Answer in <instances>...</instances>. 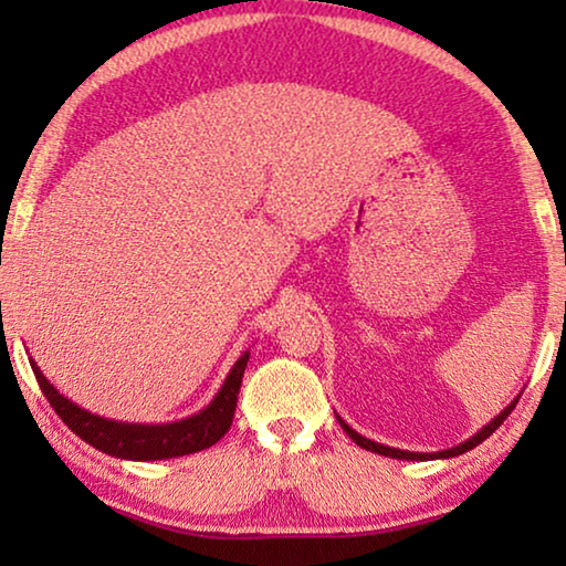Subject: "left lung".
Masks as SVG:
<instances>
[{
	"label": "left lung",
	"mask_w": 566,
	"mask_h": 566,
	"mask_svg": "<svg viewBox=\"0 0 566 566\" xmlns=\"http://www.w3.org/2000/svg\"><path fill=\"white\" fill-rule=\"evenodd\" d=\"M516 401H520V397H514V401H510V405H506V407L500 411V415H496V417L490 421V424H484L474 437H469L467 442L457 444V447H452V449H442V452H407V449H397V447H387V444L371 442V439L361 437L359 432H354V429H352V427L347 424V421H344L339 415H337V421L342 424L344 432H347V434L352 437V442H357L361 449H369V452L385 454V457H391V459H407V462H427V459H449V457H459V454L469 452V449H474L476 444H482L484 439L490 437V434L494 432V429L500 427L502 421L512 415V409L516 407Z\"/></svg>",
	"instance_id": "obj_1"
}]
</instances>
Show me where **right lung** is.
I'll return each mask as SVG.
<instances>
[{"label": "right lung", "mask_w": 566, "mask_h": 566, "mask_svg": "<svg viewBox=\"0 0 566 566\" xmlns=\"http://www.w3.org/2000/svg\"><path fill=\"white\" fill-rule=\"evenodd\" d=\"M247 361L249 352H244L234 361V367L229 369L224 385L219 387L214 399L205 409H199L197 415L179 421H167V424H129V421L92 415V411L74 405L72 399L56 391L52 381L36 367V361L30 359L40 389L44 391L46 401H50L56 415L62 417L64 424L84 442L97 447L99 452L117 459H132V462L185 457L217 444L229 432V427H232L237 395L239 387H242Z\"/></svg>", "instance_id": "1"}]
</instances>
